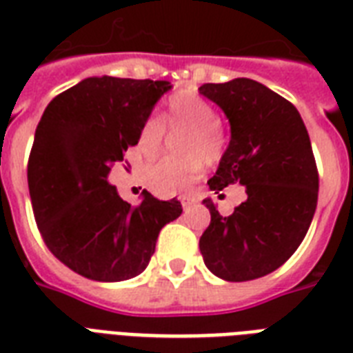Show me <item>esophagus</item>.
<instances>
[{
	"label": "esophagus",
	"instance_id": "obj_1",
	"mask_svg": "<svg viewBox=\"0 0 353 353\" xmlns=\"http://www.w3.org/2000/svg\"><path fill=\"white\" fill-rule=\"evenodd\" d=\"M179 201H181L183 209H188V207H190V205L196 201V198H194V196H190V194H185V196H179Z\"/></svg>",
	"mask_w": 353,
	"mask_h": 353
}]
</instances>
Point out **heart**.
<instances>
[{"label":"heart","mask_w":353,"mask_h":353,"mask_svg":"<svg viewBox=\"0 0 353 353\" xmlns=\"http://www.w3.org/2000/svg\"><path fill=\"white\" fill-rule=\"evenodd\" d=\"M165 126L181 130L177 152L183 155L163 157L150 163L144 170L148 187L159 196L187 190L203 172V161L216 165L227 148V133L216 117L214 106L190 91H179L170 97L163 117L148 115L137 133V150L144 157L159 154L165 141Z\"/></svg>","instance_id":"b5f03b06"}]
</instances>
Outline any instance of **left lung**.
<instances>
[{
  "label": "left lung",
  "instance_id": "obj_1",
  "mask_svg": "<svg viewBox=\"0 0 353 353\" xmlns=\"http://www.w3.org/2000/svg\"><path fill=\"white\" fill-rule=\"evenodd\" d=\"M199 93L231 122L229 148L207 185L218 194L241 183L247 192L229 216L205 199L210 223L199 238V251L220 279H260L290 260L312 225L319 172L310 135L296 108L256 80L203 84Z\"/></svg>",
  "mask_w": 353,
  "mask_h": 353
}]
</instances>
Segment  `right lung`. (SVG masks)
Wrapping results in <instances>:
<instances>
[{"label":"right lung","instance_id":"add662e5","mask_svg":"<svg viewBox=\"0 0 353 353\" xmlns=\"http://www.w3.org/2000/svg\"><path fill=\"white\" fill-rule=\"evenodd\" d=\"M168 90L165 80L85 79L54 97L36 126L27 163L36 225L47 249L85 279L141 274L161 229L181 216L176 198L161 201L144 190L141 203L130 205L108 185Z\"/></svg>","mask_w":353,"mask_h":353}]
</instances>
